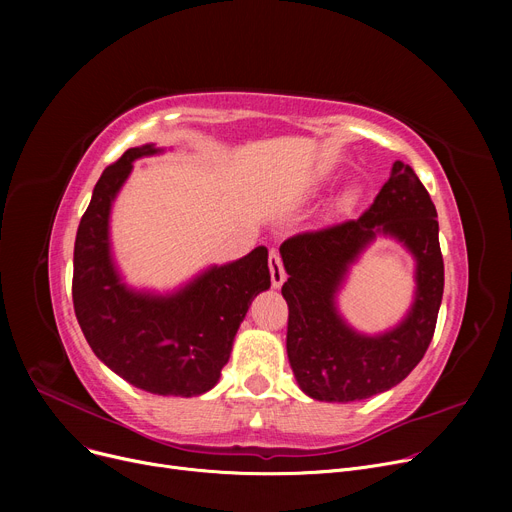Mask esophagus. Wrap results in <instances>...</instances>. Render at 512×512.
Returning <instances> with one entry per match:
<instances>
[{"label": "esophagus", "instance_id": "esophagus-1", "mask_svg": "<svg viewBox=\"0 0 512 512\" xmlns=\"http://www.w3.org/2000/svg\"><path fill=\"white\" fill-rule=\"evenodd\" d=\"M270 274H272V284L274 288H280L286 282V272H284V265H282V257L278 251L270 253Z\"/></svg>", "mask_w": 512, "mask_h": 512}]
</instances>
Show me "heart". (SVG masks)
I'll list each match as a JSON object with an SVG mask.
<instances>
[{
    "label": "heart",
    "mask_w": 512,
    "mask_h": 512,
    "mask_svg": "<svg viewBox=\"0 0 512 512\" xmlns=\"http://www.w3.org/2000/svg\"><path fill=\"white\" fill-rule=\"evenodd\" d=\"M357 199H359V193L357 191H348L344 197H342V207H353L355 203H357Z\"/></svg>",
    "instance_id": "b5f03b06"
}]
</instances>
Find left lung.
Segmentation results:
<instances>
[{"mask_svg": "<svg viewBox=\"0 0 512 512\" xmlns=\"http://www.w3.org/2000/svg\"><path fill=\"white\" fill-rule=\"evenodd\" d=\"M438 213L411 166L394 161L388 182L359 220L290 236L280 245L288 280L286 351L301 390L315 400L353 402L400 384L434 338L444 292ZM378 233L416 257V301L401 324L380 337L355 333L335 309L347 267Z\"/></svg>", "mask_w": 512, "mask_h": 512, "instance_id": "left-lung-1", "label": "left lung"}]
</instances>
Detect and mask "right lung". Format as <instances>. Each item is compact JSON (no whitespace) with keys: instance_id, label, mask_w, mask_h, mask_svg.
Wrapping results in <instances>:
<instances>
[{"instance_id":"right-lung-1","label":"right lung","mask_w":512,"mask_h":512,"mask_svg":"<svg viewBox=\"0 0 512 512\" xmlns=\"http://www.w3.org/2000/svg\"><path fill=\"white\" fill-rule=\"evenodd\" d=\"M159 151L132 147L97 180L76 232L72 301L93 353L120 378L151 394L197 396L218 384L240 321L272 284L270 267L257 247L166 297L122 282L110 251L112 203L132 161Z\"/></svg>"}]
</instances>
